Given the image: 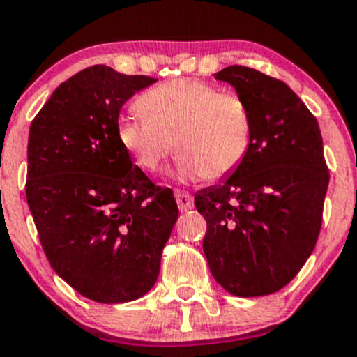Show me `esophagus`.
<instances>
[{
  "label": "esophagus",
  "mask_w": 357,
  "mask_h": 357,
  "mask_svg": "<svg viewBox=\"0 0 357 357\" xmlns=\"http://www.w3.org/2000/svg\"><path fill=\"white\" fill-rule=\"evenodd\" d=\"M174 195H176V202H178L179 211L192 209V207H193V197L190 195L188 192H185V190H176Z\"/></svg>",
  "instance_id": "esophagus-1"
}]
</instances>
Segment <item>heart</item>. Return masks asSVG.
Here are the masks:
<instances>
[{
  "mask_svg": "<svg viewBox=\"0 0 357 357\" xmlns=\"http://www.w3.org/2000/svg\"><path fill=\"white\" fill-rule=\"evenodd\" d=\"M143 115L120 116L119 141L137 165L157 172L176 148L178 174L218 181L245 158L252 119L244 99L200 79L176 78L144 92Z\"/></svg>",
  "mask_w": 357,
  "mask_h": 357,
  "instance_id": "b5f03b06",
  "label": "heart"
}]
</instances>
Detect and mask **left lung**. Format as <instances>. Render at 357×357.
<instances>
[{
	"mask_svg": "<svg viewBox=\"0 0 357 357\" xmlns=\"http://www.w3.org/2000/svg\"><path fill=\"white\" fill-rule=\"evenodd\" d=\"M214 76L248 102L252 137L230 178L195 195L207 221L204 255L228 293L271 295L298 274L319 237L330 183L319 123L281 79L245 66Z\"/></svg>",
	"mask_w": 357,
	"mask_h": 357,
	"instance_id": "1",
	"label": "left lung"
}]
</instances>
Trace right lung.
<instances>
[{"mask_svg": "<svg viewBox=\"0 0 357 357\" xmlns=\"http://www.w3.org/2000/svg\"><path fill=\"white\" fill-rule=\"evenodd\" d=\"M157 79L96 64L62 82L29 127L26 197L59 278L85 298L123 303L153 288L178 220L120 144L119 115Z\"/></svg>", "mask_w": 357, "mask_h": 357, "instance_id": "1", "label": "right lung"}]
</instances>
